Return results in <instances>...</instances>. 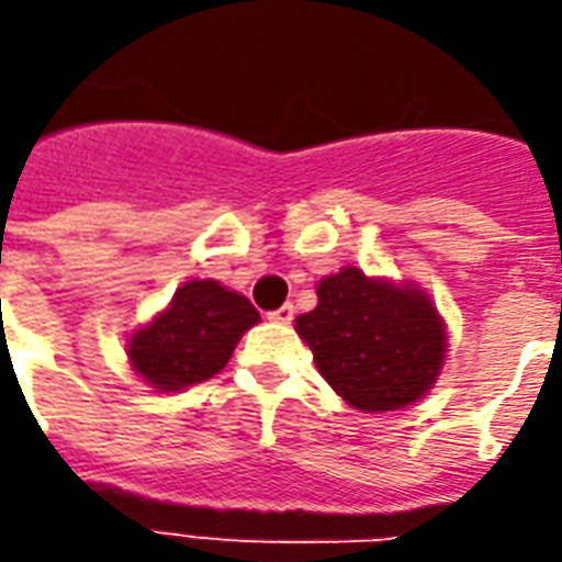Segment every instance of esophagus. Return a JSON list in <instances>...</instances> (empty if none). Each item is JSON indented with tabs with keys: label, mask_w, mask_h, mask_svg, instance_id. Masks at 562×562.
<instances>
[{
	"label": "esophagus",
	"mask_w": 562,
	"mask_h": 562,
	"mask_svg": "<svg viewBox=\"0 0 562 562\" xmlns=\"http://www.w3.org/2000/svg\"><path fill=\"white\" fill-rule=\"evenodd\" d=\"M268 321H273V324H291V321H294V306H291V303H285V306H280L277 312H271V315H268Z\"/></svg>",
	"instance_id": "esophagus-1"
}]
</instances>
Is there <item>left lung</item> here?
Here are the masks:
<instances>
[{"label": "left lung", "instance_id": "left-lung-1", "mask_svg": "<svg viewBox=\"0 0 562 562\" xmlns=\"http://www.w3.org/2000/svg\"><path fill=\"white\" fill-rule=\"evenodd\" d=\"M294 324L333 391L368 414L414 405L443 368V317L411 282L341 268L317 282V306Z\"/></svg>", "mask_w": 562, "mask_h": 562}]
</instances>
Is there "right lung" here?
<instances>
[{
	"instance_id": "add662e5",
	"label": "right lung",
	"mask_w": 562,
	"mask_h": 562,
	"mask_svg": "<svg viewBox=\"0 0 562 562\" xmlns=\"http://www.w3.org/2000/svg\"><path fill=\"white\" fill-rule=\"evenodd\" d=\"M259 312L215 280H189L148 326L127 341L131 368L160 393L187 391L224 370Z\"/></svg>"
}]
</instances>
